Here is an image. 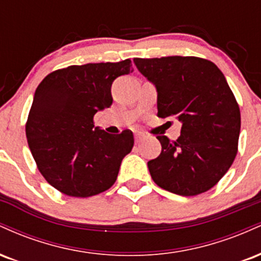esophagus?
Here are the masks:
<instances>
[{"label": "esophagus", "instance_id": "1", "mask_svg": "<svg viewBox=\"0 0 261 261\" xmlns=\"http://www.w3.org/2000/svg\"><path fill=\"white\" fill-rule=\"evenodd\" d=\"M143 137H145V135H143V134H141V133L135 134V141H136V142H140V141H142Z\"/></svg>", "mask_w": 261, "mask_h": 261}]
</instances>
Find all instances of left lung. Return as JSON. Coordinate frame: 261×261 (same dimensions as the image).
<instances>
[{"instance_id":"left-lung-1","label":"left lung","mask_w":261,"mask_h":261,"mask_svg":"<svg viewBox=\"0 0 261 261\" xmlns=\"http://www.w3.org/2000/svg\"><path fill=\"white\" fill-rule=\"evenodd\" d=\"M137 70L157 89V115L175 116L180 136H157L162 152L147 163L158 187L181 196L205 193L234 161L241 112L223 73L195 56L134 59Z\"/></svg>"}]
</instances>
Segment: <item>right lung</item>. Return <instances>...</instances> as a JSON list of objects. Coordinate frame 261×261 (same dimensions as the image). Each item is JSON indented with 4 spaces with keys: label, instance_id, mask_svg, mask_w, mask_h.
Returning a JSON list of instances; mask_svg holds the SVG:
<instances>
[{
    "label": "right lung",
    "instance_id": "add662e5",
    "mask_svg": "<svg viewBox=\"0 0 261 261\" xmlns=\"http://www.w3.org/2000/svg\"><path fill=\"white\" fill-rule=\"evenodd\" d=\"M131 60L68 66L47 74L35 91L25 125L29 148L45 180L62 194L89 197L115 182L134 135L94 126L113 103L112 85L133 72Z\"/></svg>",
    "mask_w": 261,
    "mask_h": 261
}]
</instances>
